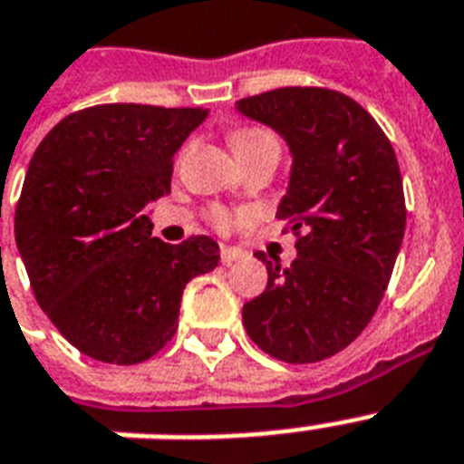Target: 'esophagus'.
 <instances>
[{
  "label": "esophagus",
  "instance_id": "1",
  "mask_svg": "<svg viewBox=\"0 0 464 464\" xmlns=\"http://www.w3.org/2000/svg\"><path fill=\"white\" fill-rule=\"evenodd\" d=\"M243 255H246V253H243L240 247H236V246H221V262H224V265H231V262L240 260Z\"/></svg>",
  "mask_w": 464,
  "mask_h": 464
}]
</instances>
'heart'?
I'll use <instances>...</instances> for the list:
<instances>
[{"mask_svg":"<svg viewBox=\"0 0 464 464\" xmlns=\"http://www.w3.org/2000/svg\"><path fill=\"white\" fill-rule=\"evenodd\" d=\"M231 149L236 159L246 160L253 159V156H279V141L269 130H262V127H240V130H233L231 132ZM218 224L228 226L231 218L226 214H218Z\"/></svg>","mask_w":464,"mask_h":464,"instance_id":"b5f03b06","label":"heart"}]
</instances>
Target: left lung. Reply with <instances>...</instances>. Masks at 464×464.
Listing matches in <instances>:
<instances>
[{"label":"left lung","instance_id":"1","mask_svg":"<svg viewBox=\"0 0 464 464\" xmlns=\"http://www.w3.org/2000/svg\"><path fill=\"white\" fill-rule=\"evenodd\" d=\"M236 111L275 130L291 173L276 217L296 233L291 267L267 265V289L243 305L247 337L272 359L315 363L359 337L382 301L404 238L400 166L388 137L344 93L286 86Z\"/></svg>","mask_w":464,"mask_h":464}]
</instances>
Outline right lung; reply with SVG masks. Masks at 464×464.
Listing matches in <instances>:
<instances>
[{
    "label": "right lung",
    "mask_w": 464,
    "mask_h": 464,
    "mask_svg": "<svg viewBox=\"0 0 464 464\" xmlns=\"http://www.w3.org/2000/svg\"><path fill=\"white\" fill-rule=\"evenodd\" d=\"M207 115L96 105L54 125L28 163L18 253L40 308L91 359H151L178 330L182 289L218 265L217 240L168 246L149 218V204L170 189L175 151Z\"/></svg>",
    "instance_id": "right-lung-1"
}]
</instances>
